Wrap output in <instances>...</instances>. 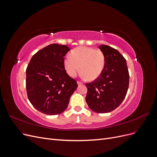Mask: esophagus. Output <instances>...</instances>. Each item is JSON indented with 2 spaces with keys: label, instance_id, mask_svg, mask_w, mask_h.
<instances>
[{
  "label": "esophagus",
  "instance_id": "esophagus-1",
  "mask_svg": "<svg viewBox=\"0 0 157 157\" xmlns=\"http://www.w3.org/2000/svg\"><path fill=\"white\" fill-rule=\"evenodd\" d=\"M77 84H78V85H81L82 84V82H80V81H77Z\"/></svg>",
  "mask_w": 157,
  "mask_h": 157
}]
</instances>
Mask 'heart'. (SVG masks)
Returning a JSON list of instances; mask_svg holds the SVG:
<instances>
[{"mask_svg":"<svg viewBox=\"0 0 157 157\" xmlns=\"http://www.w3.org/2000/svg\"><path fill=\"white\" fill-rule=\"evenodd\" d=\"M105 64V56L101 50L85 46L75 48L71 51L70 57L64 59L65 69L71 77H75L80 70L82 77L90 80L100 76Z\"/></svg>","mask_w":157,"mask_h":157,"instance_id":"obj_1","label":"heart"}]
</instances>
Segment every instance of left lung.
Listing matches in <instances>:
<instances>
[{
  "label": "left lung",
  "mask_w": 157,
  "mask_h": 157,
  "mask_svg": "<svg viewBox=\"0 0 157 157\" xmlns=\"http://www.w3.org/2000/svg\"><path fill=\"white\" fill-rule=\"evenodd\" d=\"M99 48L105 56V67L98 78L86 84V101L93 111L106 113L115 110L125 98L129 72L125 58L117 50L104 44Z\"/></svg>",
  "instance_id": "1"
}]
</instances>
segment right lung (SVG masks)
I'll return each instance as SVG.
<instances>
[{
    "label": "right lung",
    "instance_id": "obj_1",
    "mask_svg": "<svg viewBox=\"0 0 157 157\" xmlns=\"http://www.w3.org/2000/svg\"><path fill=\"white\" fill-rule=\"evenodd\" d=\"M69 50L66 45L50 44L38 51L27 65L28 99L33 107L46 115L63 113L78 86L64 67V56Z\"/></svg>",
    "mask_w": 157,
    "mask_h": 157
}]
</instances>
